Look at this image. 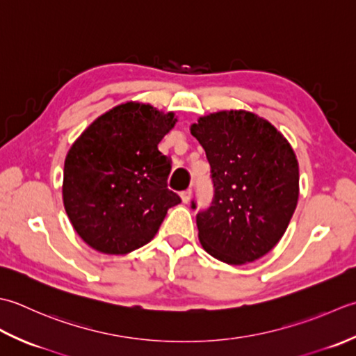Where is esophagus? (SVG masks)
I'll return each mask as SVG.
<instances>
[{
  "label": "esophagus",
  "mask_w": 356,
  "mask_h": 356,
  "mask_svg": "<svg viewBox=\"0 0 356 356\" xmlns=\"http://www.w3.org/2000/svg\"><path fill=\"white\" fill-rule=\"evenodd\" d=\"M191 198H192V191H191V188L181 193V200H183V202H186V204H187L188 201H191Z\"/></svg>",
  "instance_id": "obj_1"
}]
</instances>
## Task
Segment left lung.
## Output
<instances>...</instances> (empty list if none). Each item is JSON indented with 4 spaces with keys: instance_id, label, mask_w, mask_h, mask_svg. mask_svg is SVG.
<instances>
[{
    "instance_id": "8db88e82",
    "label": "left lung",
    "mask_w": 356,
    "mask_h": 356,
    "mask_svg": "<svg viewBox=\"0 0 356 356\" xmlns=\"http://www.w3.org/2000/svg\"><path fill=\"white\" fill-rule=\"evenodd\" d=\"M191 134L206 150L215 188L212 206L197 215L201 245L232 266L264 257L284 235L298 202L292 146L269 121L248 111L200 117Z\"/></svg>"
}]
</instances>
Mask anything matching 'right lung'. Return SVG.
Masks as SVG:
<instances>
[{
  "instance_id": "1",
  "label": "right lung",
  "mask_w": 356,
  "mask_h": 356,
  "mask_svg": "<svg viewBox=\"0 0 356 356\" xmlns=\"http://www.w3.org/2000/svg\"><path fill=\"white\" fill-rule=\"evenodd\" d=\"M175 113L127 101L76 138L64 161L63 202L86 244L126 255L154 239L168 210L181 202L168 188L170 158L158 144Z\"/></svg>"
}]
</instances>
